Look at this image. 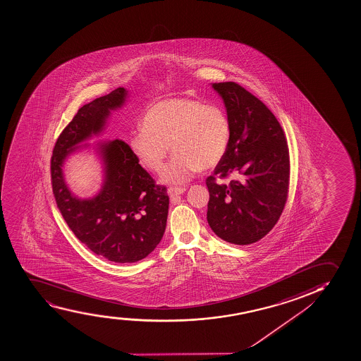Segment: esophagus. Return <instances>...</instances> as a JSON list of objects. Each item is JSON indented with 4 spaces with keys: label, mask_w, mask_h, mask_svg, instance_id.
<instances>
[{
    "label": "esophagus",
    "mask_w": 361,
    "mask_h": 361,
    "mask_svg": "<svg viewBox=\"0 0 361 361\" xmlns=\"http://www.w3.org/2000/svg\"><path fill=\"white\" fill-rule=\"evenodd\" d=\"M185 191H186L185 187H170L169 190H168V195H169L171 200H175L176 197L183 195Z\"/></svg>",
    "instance_id": "obj_1"
}]
</instances>
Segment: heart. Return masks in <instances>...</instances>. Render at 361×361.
<instances>
[{
  "instance_id": "1",
  "label": "heart",
  "mask_w": 361,
  "mask_h": 361,
  "mask_svg": "<svg viewBox=\"0 0 361 361\" xmlns=\"http://www.w3.org/2000/svg\"><path fill=\"white\" fill-rule=\"evenodd\" d=\"M232 125L226 111L196 98L174 97L152 104L142 128L129 140L140 164L161 173L169 153L175 154L161 175L166 183H183L200 170L213 169L226 156Z\"/></svg>"
}]
</instances>
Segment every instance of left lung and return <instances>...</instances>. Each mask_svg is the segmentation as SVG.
<instances>
[{
  "label": "left lung",
  "mask_w": 361,
  "mask_h": 361,
  "mask_svg": "<svg viewBox=\"0 0 361 361\" xmlns=\"http://www.w3.org/2000/svg\"><path fill=\"white\" fill-rule=\"evenodd\" d=\"M223 98L232 125L226 156L207 178V220L216 236L232 245H252L271 231L285 208L290 153L276 116L236 82L212 85ZM237 174L228 185L215 176Z\"/></svg>",
  "instance_id": "obj_1"
}]
</instances>
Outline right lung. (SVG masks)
Returning <instances> with one entry per match:
<instances>
[{"label": "right lung", "mask_w": 361, "mask_h": 361, "mask_svg": "<svg viewBox=\"0 0 361 361\" xmlns=\"http://www.w3.org/2000/svg\"><path fill=\"white\" fill-rule=\"evenodd\" d=\"M128 94L119 87L82 106L59 135L51 159L54 198L68 226L94 254L121 264L146 258L159 245L169 210L166 188L154 183L121 140L94 146L103 183L91 198L71 191L63 168L81 143L102 134L111 111L124 106Z\"/></svg>", "instance_id": "obj_1"}]
</instances>
